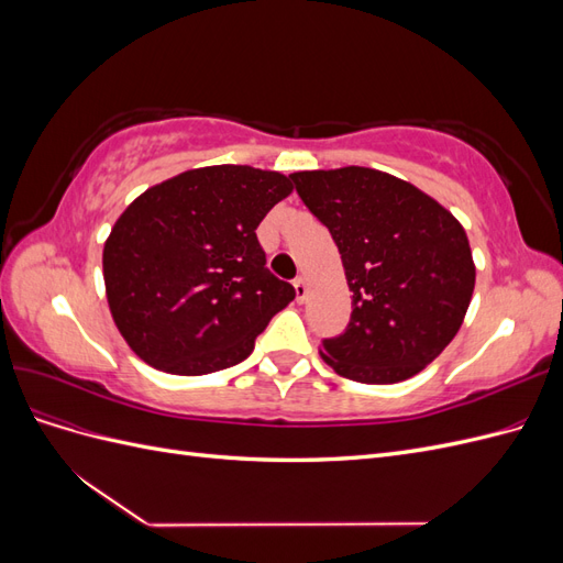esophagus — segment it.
<instances>
[{
    "mask_svg": "<svg viewBox=\"0 0 563 563\" xmlns=\"http://www.w3.org/2000/svg\"><path fill=\"white\" fill-rule=\"evenodd\" d=\"M294 288H296V300L302 302L305 296H308V284H305V277H296Z\"/></svg>",
    "mask_w": 563,
    "mask_h": 563,
    "instance_id": "obj_1",
    "label": "esophagus"
}]
</instances>
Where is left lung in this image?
<instances>
[{
    "label": "left lung",
    "instance_id": "obj_1",
    "mask_svg": "<svg viewBox=\"0 0 563 563\" xmlns=\"http://www.w3.org/2000/svg\"><path fill=\"white\" fill-rule=\"evenodd\" d=\"M340 251L352 314L321 340L338 376L389 385L416 376L444 352L474 291L467 234L411 183L364 166L288 176Z\"/></svg>",
    "mask_w": 563,
    "mask_h": 563
}]
</instances>
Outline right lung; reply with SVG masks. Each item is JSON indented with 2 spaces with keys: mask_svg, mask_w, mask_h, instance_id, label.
I'll return each mask as SVG.
<instances>
[{
  "mask_svg": "<svg viewBox=\"0 0 563 563\" xmlns=\"http://www.w3.org/2000/svg\"><path fill=\"white\" fill-rule=\"evenodd\" d=\"M291 190L277 172L220 164L150 187L119 216L103 277L117 329L143 362L203 376L246 360L296 298L255 236Z\"/></svg>",
  "mask_w": 563,
  "mask_h": 563,
  "instance_id": "1",
  "label": "right lung"
}]
</instances>
